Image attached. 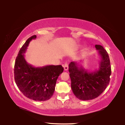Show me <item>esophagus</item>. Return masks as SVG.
I'll use <instances>...</instances> for the list:
<instances>
[{
	"mask_svg": "<svg viewBox=\"0 0 125 125\" xmlns=\"http://www.w3.org/2000/svg\"><path fill=\"white\" fill-rule=\"evenodd\" d=\"M64 69L65 71H67L68 69V63L67 62H65L64 63Z\"/></svg>",
	"mask_w": 125,
	"mask_h": 125,
	"instance_id": "obj_1",
	"label": "esophagus"
}]
</instances>
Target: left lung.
Listing matches in <instances>:
<instances>
[{
    "label": "left lung",
    "mask_w": 125,
    "mask_h": 125,
    "mask_svg": "<svg viewBox=\"0 0 125 125\" xmlns=\"http://www.w3.org/2000/svg\"><path fill=\"white\" fill-rule=\"evenodd\" d=\"M101 60L99 69L89 72L78 63L69 64L71 88L73 94L80 100H92L98 97L109 85L111 73L109 54L103 46L95 45Z\"/></svg>",
    "instance_id": "obj_1"
}]
</instances>
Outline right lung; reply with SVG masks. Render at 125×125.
I'll use <instances>...</instances> for the list:
<instances>
[{
  "label": "right lung",
  "instance_id": "1",
  "mask_svg": "<svg viewBox=\"0 0 125 125\" xmlns=\"http://www.w3.org/2000/svg\"><path fill=\"white\" fill-rule=\"evenodd\" d=\"M36 36L27 40L16 57L14 66L15 81L24 95L35 101H46L53 94L57 80L63 72L61 65L35 67L27 63L24 54L29 44Z\"/></svg>",
  "mask_w": 125,
  "mask_h": 125
}]
</instances>
